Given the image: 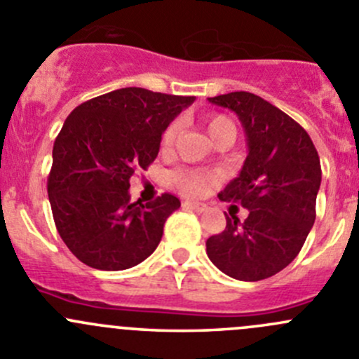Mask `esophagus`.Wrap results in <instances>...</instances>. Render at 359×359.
Listing matches in <instances>:
<instances>
[{"instance_id":"1","label":"esophagus","mask_w":359,"mask_h":359,"mask_svg":"<svg viewBox=\"0 0 359 359\" xmlns=\"http://www.w3.org/2000/svg\"><path fill=\"white\" fill-rule=\"evenodd\" d=\"M184 208H189V210H194L200 214V212L207 210V205L200 203V201H184Z\"/></svg>"}]
</instances>
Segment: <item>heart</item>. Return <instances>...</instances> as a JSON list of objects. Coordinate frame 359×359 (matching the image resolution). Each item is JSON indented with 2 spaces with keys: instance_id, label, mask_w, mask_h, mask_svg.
I'll use <instances>...</instances> for the list:
<instances>
[{
  "instance_id": "1",
  "label": "heart",
  "mask_w": 359,
  "mask_h": 359,
  "mask_svg": "<svg viewBox=\"0 0 359 359\" xmlns=\"http://www.w3.org/2000/svg\"><path fill=\"white\" fill-rule=\"evenodd\" d=\"M179 123L177 121H172L168 126L163 130L161 133V151L170 152L175 145L177 137H179ZM205 128H207L208 135L214 142H217L222 135L231 133L233 137L236 135L235 124L229 117L222 116V114H212L205 119ZM217 180V177L210 172H198V170H179L172 175V182L180 193L187 194V196H200L207 191V187L210 184H214Z\"/></svg>"
}]
</instances>
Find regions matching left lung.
Segmentation results:
<instances>
[{"label":"left lung","mask_w":359,"mask_h":359,"mask_svg":"<svg viewBox=\"0 0 359 359\" xmlns=\"http://www.w3.org/2000/svg\"><path fill=\"white\" fill-rule=\"evenodd\" d=\"M208 102L233 110L245 130L249 154L219 200L240 203L249 215L243 222L226 217V228L207 240V254L233 279H268L298 256L314 224L319 154L297 121L252 93Z\"/></svg>","instance_id":"1"}]
</instances>
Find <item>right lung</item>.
Masks as SVG:
<instances>
[{"label":"right lung","mask_w":359,"mask_h":359,"mask_svg":"<svg viewBox=\"0 0 359 359\" xmlns=\"http://www.w3.org/2000/svg\"><path fill=\"white\" fill-rule=\"evenodd\" d=\"M194 96L124 87L76 107L52 149L48 201L62 242L87 266L126 270L151 256L180 207L130 200V179L158 158L161 133Z\"/></svg>","instance_id":"right-lung-1"}]
</instances>
